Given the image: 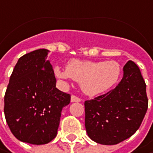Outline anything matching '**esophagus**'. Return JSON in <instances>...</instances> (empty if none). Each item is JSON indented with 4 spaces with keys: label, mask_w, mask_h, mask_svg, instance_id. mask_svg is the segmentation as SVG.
Returning a JSON list of instances; mask_svg holds the SVG:
<instances>
[{
    "label": "esophagus",
    "mask_w": 153,
    "mask_h": 153,
    "mask_svg": "<svg viewBox=\"0 0 153 153\" xmlns=\"http://www.w3.org/2000/svg\"><path fill=\"white\" fill-rule=\"evenodd\" d=\"M80 101H81V99H80L79 97L74 96V95L71 96V102H72V103H74V102H80Z\"/></svg>",
    "instance_id": "obj_1"
}]
</instances>
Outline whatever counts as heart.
Returning <instances> with one entry per match:
<instances>
[{
  "label": "heart",
  "instance_id": "1",
  "mask_svg": "<svg viewBox=\"0 0 153 153\" xmlns=\"http://www.w3.org/2000/svg\"><path fill=\"white\" fill-rule=\"evenodd\" d=\"M54 71L59 79H73L79 82L82 91L89 96H97L110 91L118 83L122 74L121 66L115 61L72 60L67 65L66 70L57 66Z\"/></svg>",
  "mask_w": 153,
  "mask_h": 153
}]
</instances>
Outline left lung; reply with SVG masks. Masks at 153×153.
<instances>
[{
  "label": "left lung",
  "instance_id": "obj_1",
  "mask_svg": "<svg viewBox=\"0 0 153 153\" xmlns=\"http://www.w3.org/2000/svg\"><path fill=\"white\" fill-rule=\"evenodd\" d=\"M146 87L140 68L128 61L115 89L85 102V126L88 136L102 145H116L132 136L147 110Z\"/></svg>",
  "mask_w": 153,
  "mask_h": 153
}]
</instances>
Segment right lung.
<instances>
[{
	"label": "right lung",
	"instance_id": "obj_1",
	"mask_svg": "<svg viewBox=\"0 0 153 153\" xmlns=\"http://www.w3.org/2000/svg\"><path fill=\"white\" fill-rule=\"evenodd\" d=\"M50 50L24 55L15 65L4 97V113L13 134L22 142L43 145L56 136L70 95L56 86Z\"/></svg>",
	"mask_w": 153,
	"mask_h": 153
}]
</instances>
